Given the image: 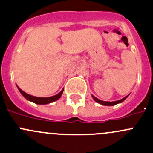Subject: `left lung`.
Segmentation results:
<instances>
[{"instance_id":"obj_1","label":"left lung","mask_w":153,"mask_h":153,"mask_svg":"<svg viewBox=\"0 0 153 153\" xmlns=\"http://www.w3.org/2000/svg\"><path fill=\"white\" fill-rule=\"evenodd\" d=\"M128 96H129V94H128V95H127L126 97L123 98V99L119 100H117V101H114V102H106V101H102V100H100L97 99V97H95L94 95H92V94H91V97H92V98L94 99V100L95 101V102H97V103L101 104V105H107V106H112V105H117V104L121 103V102H123V101L128 97Z\"/></svg>"}]
</instances>
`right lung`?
Returning a JSON list of instances; mask_svg holds the SVG:
<instances>
[{"instance_id": "add662e5", "label": "right lung", "mask_w": 153, "mask_h": 153, "mask_svg": "<svg viewBox=\"0 0 153 153\" xmlns=\"http://www.w3.org/2000/svg\"><path fill=\"white\" fill-rule=\"evenodd\" d=\"M17 87L18 89L20 92L21 93V94L24 97L26 100H28V101L32 102H34V103L38 104V105H46V104H49L51 102H55V101L58 100L59 98L62 96V93H63L64 89L59 93V94H56V95L52 96V97H35V96L30 95V94H27L25 91H23L21 89L19 88V86L17 85Z\"/></svg>"}]
</instances>
